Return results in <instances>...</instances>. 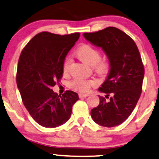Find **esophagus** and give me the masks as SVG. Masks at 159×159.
Listing matches in <instances>:
<instances>
[{
  "mask_svg": "<svg viewBox=\"0 0 159 159\" xmlns=\"http://www.w3.org/2000/svg\"><path fill=\"white\" fill-rule=\"evenodd\" d=\"M89 94H81L80 93L79 94H78V96H79L80 98H86V97H88Z\"/></svg>",
  "mask_w": 159,
  "mask_h": 159,
  "instance_id": "1",
  "label": "esophagus"
}]
</instances>
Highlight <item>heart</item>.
I'll use <instances>...</instances> for the list:
<instances>
[{"label": "heart", "mask_w": 159, "mask_h": 159, "mask_svg": "<svg viewBox=\"0 0 159 159\" xmlns=\"http://www.w3.org/2000/svg\"><path fill=\"white\" fill-rule=\"evenodd\" d=\"M75 55L78 59L90 66H94L95 70L100 73H105L109 68V63L106 60H100V53L98 50L88 44H83L76 50ZM70 60L64 63L63 72L67 73L70 67ZM95 84L94 81L83 79H76L71 83V87L75 91L80 92H88L92 86Z\"/></svg>", "instance_id": "heart-1"}]
</instances>
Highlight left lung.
Segmentation results:
<instances>
[{
    "mask_svg": "<svg viewBox=\"0 0 159 159\" xmlns=\"http://www.w3.org/2000/svg\"><path fill=\"white\" fill-rule=\"evenodd\" d=\"M83 36L103 50L109 63L107 77L98 88L106 98L100 96L99 105L91 110L92 120L104 127L119 125L130 115L141 95L144 70L139 51L129 36L114 27Z\"/></svg>",
    "mask_w": 159,
    "mask_h": 159,
    "instance_id": "left-lung-1",
    "label": "left lung"
}]
</instances>
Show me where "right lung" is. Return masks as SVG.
I'll use <instances>...</instances> for the list:
<instances>
[{
    "label": "right lung",
    "instance_id": "add662e5",
    "mask_svg": "<svg viewBox=\"0 0 159 159\" xmlns=\"http://www.w3.org/2000/svg\"><path fill=\"white\" fill-rule=\"evenodd\" d=\"M79 33L59 35L41 32L25 45L18 61L17 85L23 104L34 120L45 128H56L70 118L78 94L67 91L58 95L52 87L63 75L68 52Z\"/></svg>",
    "mask_w": 159,
    "mask_h": 159
}]
</instances>
